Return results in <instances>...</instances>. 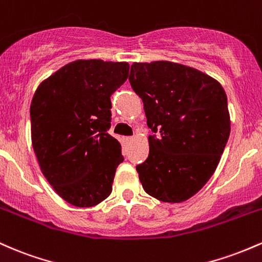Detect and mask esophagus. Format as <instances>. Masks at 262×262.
<instances>
[{"mask_svg": "<svg viewBox=\"0 0 262 262\" xmlns=\"http://www.w3.org/2000/svg\"><path fill=\"white\" fill-rule=\"evenodd\" d=\"M125 141H126V142H127V143H130V142H132V141H134V137H132V136H128V137H126Z\"/></svg>", "mask_w": 262, "mask_h": 262, "instance_id": "obj_1", "label": "esophagus"}]
</instances>
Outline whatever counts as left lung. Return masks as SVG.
<instances>
[{
	"instance_id": "1",
	"label": "left lung",
	"mask_w": 262,
	"mask_h": 262,
	"mask_svg": "<svg viewBox=\"0 0 262 262\" xmlns=\"http://www.w3.org/2000/svg\"><path fill=\"white\" fill-rule=\"evenodd\" d=\"M142 99L149 155L136 170L147 194L181 203L215 172L230 135L226 94L215 79L172 63H134L128 78Z\"/></svg>"
}]
</instances>
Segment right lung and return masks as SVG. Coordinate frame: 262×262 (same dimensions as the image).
<instances>
[{
	"label": "right lung",
	"instance_id": "right-lung-1",
	"mask_svg": "<svg viewBox=\"0 0 262 262\" xmlns=\"http://www.w3.org/2000/svg\"><path fill=\"white\" fill-rule=\"evenodd\" d=\"M125 61L75 60L38 86L32 143L44 177L64 201L93 207L110 195L121 143L108 130L111 95L128 76Z\"/></svg>",
	"mask_w": 262,
	"mask_h": 262
}]
</instances>
